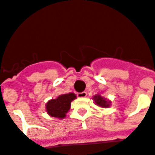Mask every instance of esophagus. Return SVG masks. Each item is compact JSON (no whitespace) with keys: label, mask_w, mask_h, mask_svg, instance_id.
Listing matches in <instances>:
<instances>
[{"label":"esophagus","mask_w":155,"mask_h":155,"mask_svg":"<svg viewBox=\"0 0 155 155\" xmlns=\"http://www.w3.org/2000/svg\"><path fill=\"white\" fill-rule=\"evenodd\" d=\"M77 96L79 98H84L87 96V93L85 91H83L81 93H77Z\"/></svg>","instance_id":"34e87169"}]
</instances>
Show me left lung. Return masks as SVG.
Masks as SVG:
<instances>
[{
    "instance_id": "obj_1",
    "label": "left lung",
    "mask_w": 155,
    "mask_h": 155,
    "mask_svg": "<svg viewBox=\"0 0 155 155\" xmlns=\"http://www.w3.org/2000/svg\"><path fill=\"white\" fill-rule=\"evenodd\" d=\"M94 100L95 104H97L98 106L102 107H108L110 105V102L108 100H107L106 98H104L103 97H101L100 95H95L94 97Z\"/></svg>"
}]
</instances>
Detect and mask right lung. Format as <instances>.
Wrapping results in <instances>:
<instances>
[{"mask_svg": "<svg viewBox=\"0 0 155 155\" xmlns=\"http://www.w3.org/2000/svg\"><path fill=\"white\" fill-rule=\"evenodd\" d=\"M76 96L73 93L60 95L56 99H51L47 103L46 108L49 115L57 118H64L71 107V103Z\"/></svg>", "mask_w": 155, "mask_h": 155, "instance_id": "right-lung-1", "label": "right lung"}]
</instances>
